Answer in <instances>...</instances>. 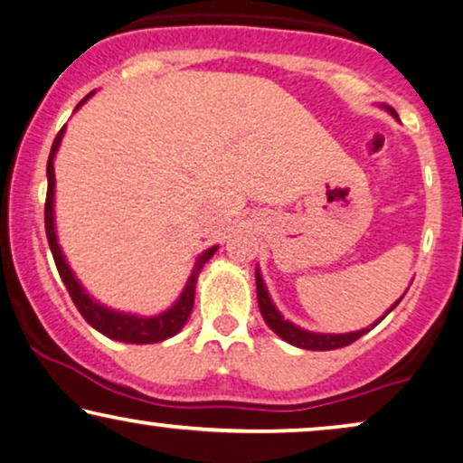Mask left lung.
Returning <instances> with one entry per match:
<instances>
[{
    "label": "left lung",
    "mask_w": 463,
    "mask_h": 463,
    "mask_svg": "<svg viewBox=\"0 0 463 463\" xmlns=\"http://www.w3.org/2000/svg\"><path fill=\"white\" fill-rule=\"evenodd\" d=\"M382 109H385L390 113L392 118L398 119V113L392 109L390 105H379ZM255 282H257V301H259V309H261V316L265 320V325H268L271 331H274L278 337L287 341V344L295 345V347H301V350H314V352H326V350H337V347H345L354 344V341L363 337L364 333H369L373 326H377L379 322H382L385 316H388L392 309H394L398 303H401V299H398L396 303H392L388 312H385L382 318H379L377 322H373V325L360 328V331H352V333H314V331H306V328L297 326L293 325V322L284 318V316L278 312V307L274 306V301H271L269 297V290L268 287H265L263 282V276H261V269H255Z\"/></svg>",
    "instance_id": "left-lung-1"
}]
</instances>
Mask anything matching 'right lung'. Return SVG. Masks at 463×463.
Masks as SVG:
<instances>
[{"instance_id": "obj_1", "label": "right lung", "mask_w": 463, "mask_h": 463, "mask_svg": "<svg viewBox=\"0 0 463 463\" xmlns=\"http://www.w3.org/2000/svg\"><path fill=\"white\" fill-rule=\"evenodd\" d=\"M94 92L88 94L86 99L80 100V105L75 107V111L80 109L81 105L86 103L88 99L92 97ZM62 137H65V126L62 130L56 135L52 149H50V157H48V194H46V236H48V244L50 250H52L56 269L65 282V287L71 295V299L75 303V307L80 309V314L84 316V320L90 325L92 328H97L99 333H103L105 337L116 339V341H124V344H157V341H164L168 337H173L185 326V322L189 318L194 309V297H195V282H198V276L204 263L211 259L214 252H217L219 246H211V249L202 252L195 259L192 274H189L185 287H183L179 299H176L173 306L164 312L156 314V316H138V314H130V312H119V309L107 307L103 303L94 299V297L88 293L84 288V284L78 280V276L73 274V269L69 268L65 252H62L61 244H59V236H56V221H54V187H56V179H54V157L56 151L61 147Z\"/></svg>"}]
</instances>
